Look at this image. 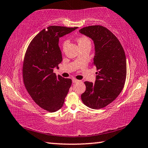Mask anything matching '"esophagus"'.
<instances>
[{"instance_id": "34e87169", "label": "esophagus", "mask_w": 148, "mask_h": 148, "mask_svg": "<svg viewBox=\"0 0 148 148\" xmlns=\"http://www.w3.org/2000/svg\"><path fill=\"white\" fill-rule=\"evenodd\" d=\"M79 82L78 79H77L76 78H72V82H73V83H76V82Z\"/></svg>"}]
</instances>
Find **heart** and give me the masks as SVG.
<instances>
[{"instance_id":"heart-1","label":"heart","mask_w":148,"mask_h":148,"mask_svg":"<svg viewBox=\"0 0 148 148\" xmlns=\"http://www.w3.org/2000/svg\"><path fill=\"white\" fill-rule=\"evenodd\" d=\"M76 41H77V44H78L79 47L85 46H86V45H89V44L91 45V42H90L89 40L85 36H80L79 37H77L76 39ZM66 44H67V40H64L62 42V44H61L62 50H64V47H65V46H66Z\"/></svg>"}]
</instances>
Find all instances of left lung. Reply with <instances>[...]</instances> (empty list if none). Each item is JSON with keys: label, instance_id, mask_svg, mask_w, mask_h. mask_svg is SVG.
<instances>
[{"label": "left lung", "instance_id": "left-lung-1", "mask_svg": "<svg viewBox=\"0 0 148 148\" xmlns=\"http://www.w3.org/2000/svg\"><path fill=\"white\" fill-rule=\"evenodd\" d=\"M94 42L95 53L92 65L96 66V81L85 82L86 89L81 95L85 105L92 109L106 107L123 89L127 76L124 49L117 37L106 27L92 25L79 30Z\"/></svg>", "mask_w": 148, "mask_h": 148}]
</instances>
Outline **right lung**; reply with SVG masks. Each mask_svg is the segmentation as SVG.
<instances>
[{
  "instance_id": "right-lung-1",
  "label": "right lung",
  "mask_w": 148,
  "mask_h": 148,
  "mask_svg": "<svg viewBox=\"0 0 148 148\" xmlns=\"http://www.w3.org/2000/svg\"><path fill=\"white\" fill-rule=\"evenodd\" d=\"M77 28L49 26L34 36L25 54V87L36 104L47 112H56L63 106L71 86L72 79L57 76L53 69L62 60L59 38Z\"/></svg>"
}]
</instances>
